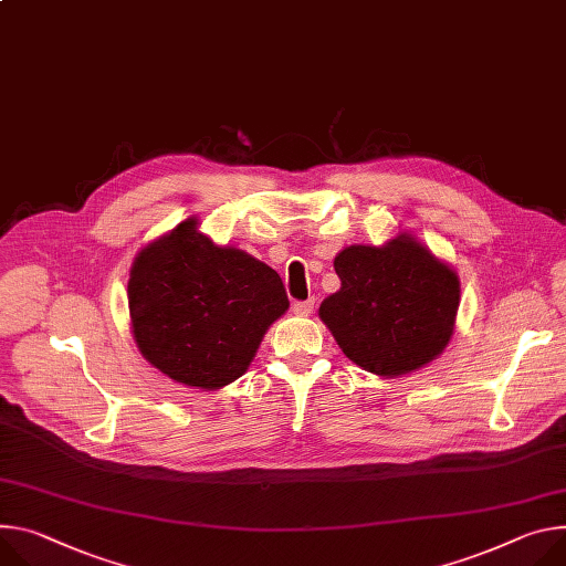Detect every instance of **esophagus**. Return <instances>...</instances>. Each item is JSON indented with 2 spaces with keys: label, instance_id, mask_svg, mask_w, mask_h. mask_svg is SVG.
<instances>
[{
  "label": "esophagus",
  "instance_id": "obj_1",
  "mask_svg": "<svg viewBox=\"0 0 566 566\" xmlns=\"http://www.w3.org/2000/svg\"><path fill=\"white\" fill-rule=\"evenodd\" d=\"M312 312H314V300L293 302V314L295 316H312Z\"/></svg>",
  "mask_w": 566,
  "mask_h": 566
}]
</instances>
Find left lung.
<instances>
[{"mask_svg":"<svg viewBox=\"0 0 566 566\" xmlns=\"http://www.w3.org/2000/svg\"><path fill=\"white\" fill-rule=\"evenodd\" d=\"M334 269L340 289L318 316L361 370L386 379L416 373L449 345L460 280L416 234L347 245L334 256Z\"/></svg>","mask_w":566,"mask_h":566,"instance_id":"left-lung-1","label":"left lung"}]
</instances>
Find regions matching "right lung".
<instances>
[{"mask_svg":"<svg viewBox=\"0 0 566 566\" xmlns=\"http://www.w3.org/2000/svg\"><path fill=\"white\" fill-rule=\"evenodd\" d=\"M180 221L146 243L128 277L130 332L146 361L202 390L237 381L289 310L280 275L241 248Z\"/></svg>","mask_w":566,"mask_h":566,"instance_id":"right-lung-1","label":"right lung"}]
</instances>
